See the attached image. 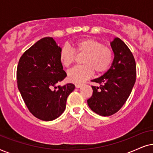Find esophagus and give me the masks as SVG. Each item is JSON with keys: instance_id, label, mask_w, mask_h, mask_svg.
I'll list each match as a JSON object with an SVG mask.
<instances>
[{"instance_id": "esophagus-1", "label": "esophagus", "mask_w": 153, "mask_h": 153, "mask_svg": "<svg viewBox=\"0 0 153 153\" xmlns=\"http://www.w3.org/2000/svg\"><path fill=\"white\" fill-rule=\"evenodd\" d=\"M82 84H78V83H77V84H75V87H76V88H80V87L82 86Z\"/></svg>"}]
</instances>
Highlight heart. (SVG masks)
<instances>
[{
  "label": "heart",
  "mask_w": 153,
  "mask_h": 153,
  "mask_svg": "<svg viewBox=\"0 0 153 153\" xmlns=\"http://www.w3.org/2000/svg\"><path fill=\"white\" fill-rule=\"evenodd\" d=\"M78 54H85L82 66H76L68 72V79L73 82H82L90 78L94 71L96 73L105 72L113 59V52L111 48L103 45L97 40L86 38L78 40L73 44ZM61 64L69 68L75 60L74 51L68 45L63 46L59 52Z\"/></svg>",
  "instance_id": "1"
}]
</instances>
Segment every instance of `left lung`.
Instances as JSON below:
<instances>
[{
  "label": "left lung",
  "mask_w": 153,
  "mask_h": 153,
  "mask_svg": "<svg viewBox=\"0 0 153 153\" xmlns=\"http://www.w3.org/2000/svg\"><path fill=\"white\" fill-rule=\"evenodd\" d=\"M114 59L109 70L91 82L92 96L87 104L98 115L110 116L119 111L127 101L136 82V62L131 50L119 38L111 42Z\"/></svg>",
  "instance_id": "8db88e82"
}]
</instances>
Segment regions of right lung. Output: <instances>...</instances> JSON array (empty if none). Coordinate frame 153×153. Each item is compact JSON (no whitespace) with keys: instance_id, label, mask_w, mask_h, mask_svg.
Masks as SVG:
<instances>
[{"instance_id":"right-lung-1","label":"right lung","mask_w":153,"mask_h":153,"mask_svg":"<svg viewBox=\"0 0 153 153\" xmlns=\"http://www.w3.org/2000/svg\"><path fill=\"white\" fill-rule=\"evenodd\" d=\"M60 47L51 37L43 38L20 57L17 69V87L28 111L38 119L52 121L66 108L75 85L56 86L66 77L59 60Z\"/></svg>"}]
</instances>
